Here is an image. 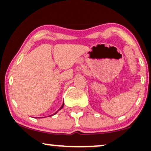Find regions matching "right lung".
<instances>
[{
	"mask_svg": "<svg viewBox=\"0 0 151 151\" xmlns=\"http://www.w3.org/2000/svg\"><path fill=\"white\" fill-rule=\"evenodd\" d=\"M63 106H64V102H63V105H62V106L60 107V109H61L62 108H63ZM57 112H58V111H57ZM57 112H56V113H57ZM54 113V114H55V113ZM54 114H53V115H54ZM50 116H51V115H50Z\"/></svg>",
	"mask_w": 151,
	"mask_h": 151,
	"instance_id": "obj_1",
	"label": "right lung"
}]
</instances>
